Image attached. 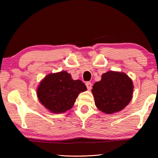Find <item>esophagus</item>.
Listing matches in <instances>:
<instances>
[{"label":"esophagus","instance_id":"34e87169","mask_svg":"<svg viewBox=\"0 0 158 158\" xmlns=\"http://www.w3.org/2000/svg\"><path fill=\"white\" fill-rule=\"evenodd\" d=\"M85 85H86V87H87L88 90L91 89V88H92V84H91V83L89 82V81H87L86 83H85Z\"/></svg>","mask_w":158,"mask_h":158}]
</instances>
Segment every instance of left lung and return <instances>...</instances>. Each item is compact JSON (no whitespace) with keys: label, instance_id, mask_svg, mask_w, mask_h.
<instances>
[{"label":"left lung","instance_id":"8db88e82","mask_svg":"<svg viewBox=\"0 0 158 158\" xmlns=\"http://www.w3.org/2000/svg\"><path fill=\"white\" fill-rule=\"evenodd\" d=\"M132 81L126 74L109 71L93 85L95 104L104 113L111 114L123 109L132 98Z\"/></svg>","mask_w":158,"mask_h":158}]
</instances>
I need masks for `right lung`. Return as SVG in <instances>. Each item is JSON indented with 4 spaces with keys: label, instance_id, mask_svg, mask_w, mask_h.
Masks as SVG:
<instances>
[{
    "label": "right lung",
    "instance_id": "right-lung-1",
    "mask_svg": "<svg viewBox=\"0 0 158 158\" xmlns=\"http://www.w3.org/2000/svg\"><path fill=\"white\" fill-rule=\"evenodd\" d=\"M81 80H73L65 71L49 74L40 83L37 95L42 105L52 113H63L73 107L80 93L86 90Z\"/></svg>",
    "mask_w": 158,
    "mask_h": 158
}]
</instances>
